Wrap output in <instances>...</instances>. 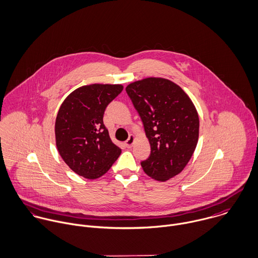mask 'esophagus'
Segmentation results:
<instances>
[{"label":"esophagus","mask_w":258,"mask_h":258,"mask_svg":"<svg viewBox=\"0 0 258 258\" xmlns=\"http://www.w3.org/2000/svg\"><path fill=\"white\" fill-rule=\"evenodd\" d=\"M134 140H135V136H134V135H130L129 138H128V139L126 140V142H125L126 146H127L128 148L132 147V145H133V143H134Z\"/></svg>","instance_id":"esophagus-1"}]
</instances>
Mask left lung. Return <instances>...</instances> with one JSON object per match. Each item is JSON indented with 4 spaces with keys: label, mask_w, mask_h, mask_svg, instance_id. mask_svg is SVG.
Instances as JSON below:
<instances>
[{
    "label": "left lung",
    "mask_w": 258,
    "mask_h": 258,
    "mask_svg": "<svg viewBox=\"0 0 258 258\" xmlns=\"http://www.w3.org/2000/svg\"><path fill=\"white\" fill-rule=\"evenodd\" d=\"M126 92L151 147L141 166L151 178L166 181L182 171L194 153L199 136L196 108L180 87L164 78L133 82Z\"/></svg>",
    "instance_id": "left-lung-1"
}]
</instances>
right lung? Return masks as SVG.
Segmentation results:
<instances>
[{
  "instance_id": "obj_1",
  "label": "right lung",
  "mask_w": 258,
  "mask_h": 258,
  "mask_svg": "<svg viewBox=\"0 0 258 258\" xmlns=\"http://www.w3.org/2000/svg\"><path fill=\"white\" fill-rule=\"evenodd\" d=\"M123 90L116 84H91L73 91L56 118V145L65 163L80 176L96 179L121 154L103 123L106 107Z\"/></svg>"
}]
</instances>
